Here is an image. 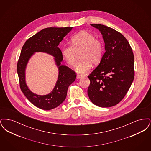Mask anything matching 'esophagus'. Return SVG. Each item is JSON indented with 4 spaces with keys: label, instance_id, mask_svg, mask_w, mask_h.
<instances>
[{
    "label": "esophagus",
    "instance_id": "obj_1",
    "mask_svg": "<svg viewBox=\"0 0 151 151\" xmlns=\"http://www.w3.org/2000/svg\"><path fill=\"white\" fill-rule=\"evenodd\" d=\"M83 77V76L82 75H77V76H76V78L77 79H80V78H81Z\"/></svg>",
    "mask_w": 151,
    "mask_h": 151
}]
</instances>
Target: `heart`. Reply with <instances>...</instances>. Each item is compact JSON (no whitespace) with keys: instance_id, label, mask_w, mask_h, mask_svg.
<instances>
[{"instance_id":"obj_1","label":"heart","mask_w":151,"mask_h":151,"mask_svg":"<svg viewBox=\"0 0 151 151\" xmlns=\"http://www.w3.org/2000/svg\"><path fill=\"white\" fill-rule=\"evenodd\" d=\"M72 45H65L62 46V55L67 63L75 66L80 53L81 60L76 67V71L80 73L88 72L94 65L99 64L101 60L104 46L102 42L96 38L93 34L82 31L75 35L71 38Z\"/></svg>"}]
</instances>
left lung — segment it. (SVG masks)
Here are the masks:
<instances>
[{"label": "left lung", "mask_w": 151, "mask_h": 151, "mask_svg": "<svg viewBox=\"0 0 151 151\" xmlns=\"http://www.w3.org/2000/svg\"><path fill=\"white\" fill-rule=\"evenodd\" d=\"M102 35L105 43L100 63L88 76L89 99L94 105L108 108L124 97L134 79V56L127 39L121 33L100 24H91Z\"/></svg>", "instance_id": "8db88e82"}]
</instances>
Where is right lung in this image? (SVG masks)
<instances>
[{
	"mask_svg": "<svg viewBox=\"0 0 151 151\" xmlns=\"http://www.w3.org/2000/svg\"><path fill=\"white\" fill-rule=\"evenodd\" d=\"M72 29V27H50L42 29L28 39L22 47L17 65L20 87L28 100L37 108L47 110L57 108L65 101L68 86L76 79V72L65 65H60L63 56L58 47L63 37ZM39 51L53 55L59 68L55 88L51 93L44 96L32 93L27 88L24 80V69L28 60L34 52Z\"/></svg>",
	"mask_w": 151,
	"mask_h": 151,
	"instance_id": "1",
	"label": "right lung"
}]
</instances>
